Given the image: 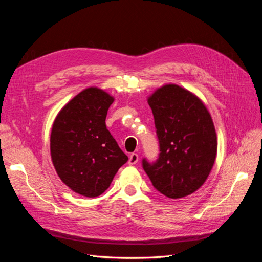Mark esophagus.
I'll use <instances>...</instances> for the list:
<instances>
[{"label":"esophagus","instance_id":"esophagus-1","mask_svg":"<svg viewBox=\"0 0 262 262\" xmlns=\"http://www.w3.org/2000/svg\"><path fill=\"white\" fill-rule=\"evenodd\" d=\"M139 162V155L136 153H132L129 157V165H136Z\"/></svg>","mask_w":262,"mask_h":262}]
</instances>
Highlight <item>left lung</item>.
I'll use <instances>...</instances> for the list:
<instances>
[{"instance_id": "8db88e82", "label": "left lung", "mask_w": 262, "mask_h": 262, "mask_svg": "<svg viewBox=\"0 0 262 262\" xmlns=\"http://www.w3.org/2000/svg\"><path fill=\"white\" fill-rule=\"evenodd\" d=\"M161 153L156 163L143 160L153 186L170 199L193 193L208 179L217 153L212 117L195 94L165 84L147 97Z\"/></svg>"}]
</instances>
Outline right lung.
<instances>
[{
	"instance_id": "add662e5",
	"label": "right lung",
	"mask_w": 262,
	"mask_h": 262,
	"mask_svg": "<svg viewBox=\"0 0 262 262\" xmlns=\"http://www.w3.org/2000/svg\"><path fill=\"white\" fill-rule=\"evenodd\" d=\"M114 100L99 87H87L63 106L53 121L51 161L63 184L77 194L100 195L128 161L105 122Z\"/></svg>"
}]
</instances>
